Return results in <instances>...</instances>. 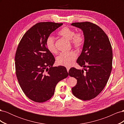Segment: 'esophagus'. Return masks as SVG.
Returning <instances> with one entry per match:
<instances>
[{
  "label": "esophagus",
  "mask_w": 124,
  "mask_h": 124,
  "mask_svg": "<svg viewBox=\"0 0 124 124\" xmlns=\"http://www.w3.org/2000/svg\"><path fill=\"white\" fill-rule=\"evenodd\" d=\"M66 68H67V71H68V72H69V69H70V68L69 67H66Z\"/></svg>",
  "instance_id": "1"
}]
</instances>
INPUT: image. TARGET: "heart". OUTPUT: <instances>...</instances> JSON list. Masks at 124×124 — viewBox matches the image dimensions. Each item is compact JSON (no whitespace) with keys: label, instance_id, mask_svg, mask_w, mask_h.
<instances>
[{"label":"heart","instance_id":"heart-1","mask_svg":"<svg viewBox=\"0 0 124 124\" xmlns=\"http://www.w3.org/2000/svg\"><path fill=\"white\" fill-rule=\"evenodd\" d=\"M58 34L67 39L71 41L73 47L80 49L83 46L84 43V37L81 32L75 33L74 30L68 27L62 28L58 32ZM46 46L47 50L52 53H56L57 48L55 46V39L53 36H48L46 41ZM77 55L76 52L71 51L68 53H62L56 59L57 63L64 66H70L73 63L77 58Z\"/></svg>","mask_w":124,"mask_h":124}]
</instances>
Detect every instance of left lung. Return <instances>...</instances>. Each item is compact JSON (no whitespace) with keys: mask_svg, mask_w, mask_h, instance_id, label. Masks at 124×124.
<instances>
[{"mask_svg":"<svg viewBox=\"0 0 124 124\" xmlns=\"http://www.w3.org/2000/svg\"><path fill=\"white\" fill-rule=\"evenodd\" d=\"M83 32L84 43L77 62L84 70L71 68L69 75L77 80L72 88L74 96L83 100L95 98L102 91L109 78L112 68V46L106 33L91 22L73 23Z\"/></svg>","mask_w":124,"mask_h":124,"instance_id":"left-lung-1","label":"left lung"}]
</instances>
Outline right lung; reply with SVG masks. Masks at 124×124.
Wrapping results in <instances>:
<instances>
[{"instance_id": "add662e5", "label": "right lung", "mask_w": 124, "mask_h": 124, "mask_svg": "<svg viewBox=\"0 0 124 124\" xmlns=\"http://www.w3.org/2000/svg\"><path fill=\"white\" fill-rule=\"evenodd\" d=\"M62 23L40 22L24 35L15 56L16 75L21 87L29 99L43 102L53 96L56 85L68 76L65 67H52L55 58L46 41Z\"/></svg>"}]
</instances>
